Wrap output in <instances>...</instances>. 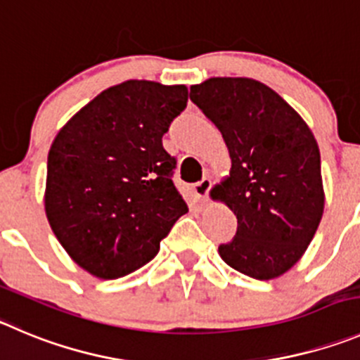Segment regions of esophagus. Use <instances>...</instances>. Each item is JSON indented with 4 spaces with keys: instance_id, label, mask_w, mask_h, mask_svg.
I'll list each match as a JSON object with an SVG mask.
<instances>
[{
    "instance_id": "obj_1",
    "label": "esophagus",
    "mask_w": 360,
    "mask_h": 360,
    "mask_svg": "<svg viewBox=\"0 0 360 360\" xmlns=\"http://www.w3.org/2000/svg\"><path fill=\"white\" fill-rule=\"evenodd\" d=\"M210 188H211V181L207 179V177H204L202 181H197V183L193 184V193H195L200 200H206L207 193H210Z\"/></svg>"
}]
</instances>
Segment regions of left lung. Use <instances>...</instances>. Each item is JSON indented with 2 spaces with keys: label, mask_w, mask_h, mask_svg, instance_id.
Instances as JSON below:
<instances>
[{
  "label": "left lung",
  "mask_w": 360,
  "mask_h": 360,
  "mask_svg": "<svg viewBox=\"0 0 360 360\" xmlns=\"http://www.w3.org/2000/svg\"><path fill=\"white\" fill-rule=\"evenodd\" d=\"M190 99L220 129L231 174L211 195L238 218L218 247L234 270L268 281L302 257L323 214L320 149L300 115L277 92L250 78H211Z\"/></svg>",
  "instance_id": "left-lung-1"
}]
</instances>
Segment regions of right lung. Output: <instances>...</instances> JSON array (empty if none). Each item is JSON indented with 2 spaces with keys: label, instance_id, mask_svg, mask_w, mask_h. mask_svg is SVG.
<instances>
[{
  "label": "right lung",
  "instance_id": "1",
  "mask_svg": "<svg viewBox=\"0 0 360 360\" xmlns=\"http://www.w3.org/2000/svg\"><path fill=\"white\" fill-rule=\"evenodd\" d=\"M188 103L184 85L129 79L110 86L56 134L46 214L67 254L99 278L149 263L188 211L163 134Z\"/></svg>",
  "mask_w": 360,
  "mask_h": 360
}]
</instances>
